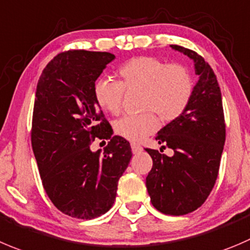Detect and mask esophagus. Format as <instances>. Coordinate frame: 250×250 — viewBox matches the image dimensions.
Segmentation results:
<instances>
[{
    "instance_id": "1",
    "label": "esophagus",
    "mask_w": 250,
    "mask_h": 250,
    "mask_svg": "<svg viewBox=\"0 0 250 250\" xmlns=\"http://www.w3.org/2000/svg\"><path fill=\"white\" fill-rule=\"evenodd\" d=\"M131 151H132V153H139V152L142 151V147L140 146V145L131 144Z\"/></svg>"
}]
</instances>
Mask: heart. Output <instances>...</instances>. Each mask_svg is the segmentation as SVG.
Listing matches in <instances>:
<instances>
[{"instance_id": "b5f03b06", "label": "heart", "mask_w": 250, "mask_h": 250, "mask_svg": "<svg viewBox=\"0 0 250 250\" xmlns=\"http://www.w3.org/2000/svg\"><path fill=\"white\" fill-rule=\"evenodd\" d=\"M119 82L99 78L93 85L97 104L110 114L121 110L124 91H141L137 115H124L114 123V131L130 141H141L156 131L158 118L163 123L175 120L187 110L194 81L189 70L178 63H167L151 56L129 60L118 70Z\"/></svg>"}]
</instances>
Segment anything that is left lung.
Returning <instances> with one entry per match:
<instances>
[{
    "label": "left lung",
    "instance_id": "obj_1",
    "mask_svg": "<svg viewBox=\"0 0 250 250\" xmlns=\"http://www.w3.org/2000/svg\"><path fill=\"white\" fill-rule=\"evenodd\" d=\"M170 47L194 61L199 81L187 110L156 136L159 145L172 148L174 154L168 157L146 148L153 161L146 187L157 210L180 216L200 208L210 195L220 169L226 125L221 89L211 66L192 50Z\"/></svg>",
    "mask_w": 250,
    "mask_h": 250
}]
</instances>
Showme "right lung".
Instances as JSON below:
<instances>
[{"label": "right lung", "instance_id": "1", "mask_svg": "<svg viewBox=\"0 0 250 250\" xmlns=\"http://www.w3.org/2000/svg\"><path fill=\"white\" fill-rule=\"evenodd\" d=\"M110 52L70 50L52 59L35 92L32 147L42 187L65 215L91 220L110 210L118 182L131 159L130 144L113 136L93 94ZM96 137L109 139L93 152Z\"/></svg>", "mask_w": 250, "mask_h": 250}]
</instances>
